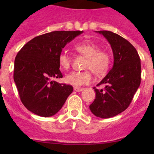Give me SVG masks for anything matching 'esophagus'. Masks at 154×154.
Returning a JSON list of instances; mask_svg holds the SVG:
<instances>
[{
    "mask_svg": "<svg viewBox=\"0 0 154 154\" xmlns=\"http://www.w3.org/2000/svg\"><path fill=\"white\" fill-rule=\"evenodd\" d=\"M83 88H79V87H74V90L75 92H81V91L83 90Z\"/></svg>",
    "mask_w": 154,
    "mask_h": 154,
    "instance_id": "1",
    "label": "esophagus"
}]
</instances>
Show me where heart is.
<instances>
[{
	"label": "heart",
	"mask_w": 154,
	"mask_h": 154,
	"mask_svg": "<svg viewBox=\"0 0 154 154\" xmlns=\"http://www.w3.org/2000/svg\"><path fill=\"white\" fill-rule=\"evenodd\" d=\"M75 49L87 58L85 64V69H90L98 77L105 75L108 72L112 58L108 51L100 50V47L92 41L85 40L75 45ZM58 64L64 70H69L72 64V58L66 51H62L58 55ZM92 80V72H72L65 76L66 83L74 86H81L90 83Z\"/></svg>",
	"instance_id": "obj_1"
}]
</instances>
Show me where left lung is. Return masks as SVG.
Listing matches in <instances>:
<instances>
[{
	"label": "left lung",
	"instance_id": "obj_1",
	"mask_svg": "<svg viewBox=\"0 0 154 154\" xmlns=\"http://www.w3.org/2000/svg\"><path fill=\"white\" fill-rule=\"evenodd\" d=\"M107 39L113 52V66L96 87V99L89 106L91 112L99 118L113 117L128 108L140 85V58L136 48L126 39L109 31H99Z\"/></svg>",
	"mask_w": 154,
	"mask_h": 154
}]
</instances>
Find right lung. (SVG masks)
<instances>
[{
  "label": "right lung",
  "instance_id": "1",
  "mask_svg": "<svg viewBox=\"0 0 154 154\" xmlns=\"http://www.w3.org/2000/svg\"><path fill=\"white\" fill-rule=\"evenodd\" d=\"M82 31H56L39 35L26 43L16 55L14 80L21 103L31 112L49 117L61 109L73 91L62 78L58 55Z\"/></svg>",
  "mask_w": 154,
  "mask_h": 154
}]
</instances>
